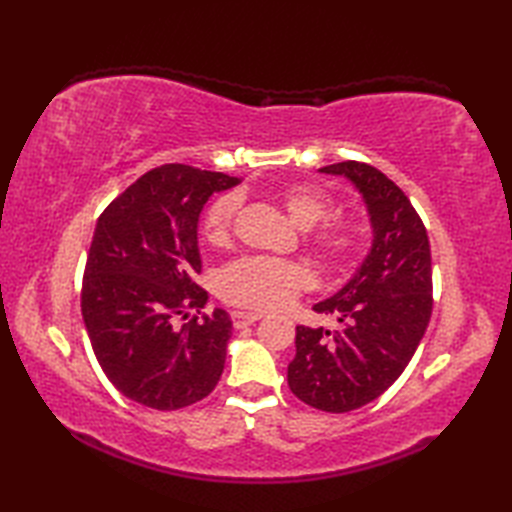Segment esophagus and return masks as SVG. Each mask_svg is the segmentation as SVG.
<instances>
[{
	"label": "esophagus",
	"mask_w": 512,
	"mask_h": 512,
	"mask_svg": "<svg viewBox=\"0 0 512 512\" xmlns=\"http://www.w3.org/2000/svg\"><path fill=\"white\" fill-rule=\"evenodd\" d=\"M262 317H264V314H259V312H231V321H233L237 330L246 328V325L257 323Z\"/></svg>",
	"instance_id": "1"
}]
</instances>
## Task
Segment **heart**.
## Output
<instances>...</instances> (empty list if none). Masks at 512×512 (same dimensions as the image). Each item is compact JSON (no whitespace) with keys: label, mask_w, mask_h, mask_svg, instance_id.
Segmentation results:
<instances>
[{"label":"heart","mask_w":512,"mask_h":512,"mask_svg":"<svg viewBox=\"0 0 512 512\" xmlns=\"http://www.w3.org/2000/svg\"><path fill=\"white\" fill-rule=\"evenodd\" d=\"M281 204L301 228H314L312 246L332 264L352 259L363 242V226L352 217H334V200L314 184H290L279 193ZM239 209L237 195L226 193L215 198L202 215V235L211 246L222 248L231 242L235 217ZM312 284L306 266L281 262L273 257H242L228 264L217 277V292L233 306L246 310L284 308Z\"/></svg>","instance_id":"obj_1"}]
</instances>
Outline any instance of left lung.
<instances>
[{"instance_id": "8db88e82", "label": "left lung", "mask_w": 512, "mask_h": 512, "mask_svg": "<svg viewBox=\"0 0 512 512\" xmlns=\"http://www.w3.org/2000/svg\"><path fill=\"white\" fill-rule=\"evenodd\" d=\"M345 176L367 204L374 244L356 275L314 312L334 314L339 330L297 325L290 391L306 405L345 413L376 400L405 372L433 308L427 228L383 171L356 160L321 169Z\"/></svg>"}]
</instances>
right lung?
I'll list each match as a JSON object with an SVG mask.
<instances>
[{"label":"right lung","mask_w":512,"mask_h":512,"mask_svg":"<svg viewBox=\"0 0 512 512\" xmlns=\"http://www.w3.org/2000/svg\"><path fill=\"white\" fill-rule=\"evenodd\" d=\"M239 180L189 165L140 176L101 213L85 262L81 312L92 350L110 383L140 405L173 411L215 389L224 372L231 317L211 314L198 220L215 191ZM194 317L173 329L176 316Z\"/></svg>","instance_id":"1"}]
</instances>
